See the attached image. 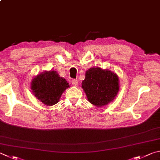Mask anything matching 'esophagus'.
I'll return each mask as SVG.
<instances>
[{
	"label": "esophagus",
	"mask_w": 160,
	"mask_h": 160,
	"mask_svg": "<svg viewBox=\"0 0 160 160\" xmlns=\"http://www.w3.org/2000/svg\"><path fill=\"white\" fill-rule=\"evenodd\" d=\"M72 84L73 86H77L78 84V81L76 80V79H73V80L72 81Z\"/></svg>",
	"instance_id": "34e87169"
}]
</instances>
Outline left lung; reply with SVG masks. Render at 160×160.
Here are the masks:
<instances>
[{
	"label": "left lung",
	"mask_w": 160,
	"mask_h": 160,
	"mask_svg": "<svg viewBox=\"0 0 160 160\" xmlns=\"http://www.w3.org/2000/svg\"><path fill=\"white\" fill-rule=\"evenodd\" d=\"M82 88L91 104L102 107L109 104L117 96L119 90V77L109 69L93 67L86 71Z\"/></svg>",
	"instance_id": "obj_1"
}]
</instances>
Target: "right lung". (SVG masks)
<instances>
[{
	"instance_id": "obj_1",
	"label": "right lung",
	"mask_w": 160,
	"mask_h": 160,
	"mask_svg": "<svg viewBox=\"0 0 160 160\" xmlns=\"http://www.w3.org/2000/svg\"><path fill=\"white\" fill-rule=\"evenodd\" d=\"M31 88L34 96L47 106L58 103L63 92L69 87L65 78L54 70L46 71L33 78Z\"/></svg>"
}]
</instances>
